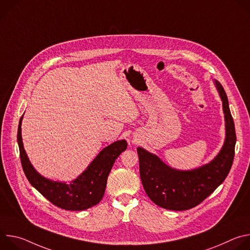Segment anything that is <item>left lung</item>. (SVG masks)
<instances>
[{
	"label": "left lung",
	"instance_id": "left-lung-1",
	"mask_svg": "<svg viewBox=\"0 0 250 250\" xmlns=\"http://www.w3.org/2000/svg\"><path fill=\"white\" fill-rule=\"evenodd\" d=\"M223 102L226 137L218 155L207 164L191 170L175 169L156 154L137 147L140 179L149 199L171 210H185L201 204L227 178L234 157L235 129L229 100L222 84L213 79Z\"/></svg>",
	"mask_w": 250,
	"mask_h": 250
}]
</instances>
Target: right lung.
<instances>
[{"mask_svg": "<svg viewBox=\"0 0 250 250\" xmlns=\"http://www.w3.org/2000/svg\"><path fill=\"white\" fill-rule=\"evenodd\" d=\"M22 119L23 115L18 128V145L22 169L31 186L53 205L67 210H83L100 203L116 159L127 147L126 140H117L102 149L86 170L70 183L54 181L40 174L30 163L22 144Z\"/></svg>", "mask_w": 250, "mask_h": 250, "instance_id": "add662e5", "label": "right lung"}]
</instances>
